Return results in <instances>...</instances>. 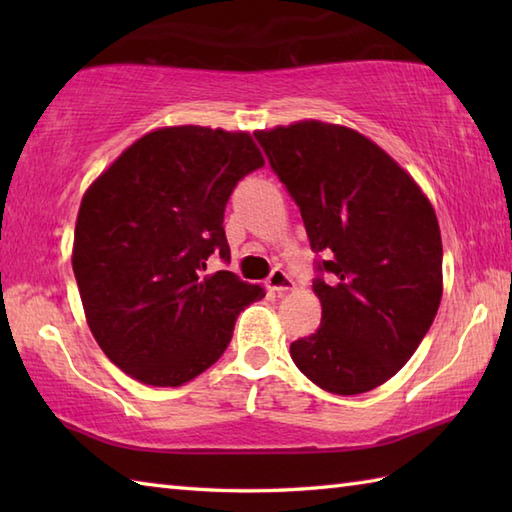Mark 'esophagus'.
Segmentation results:
<instances>
[{
  "mask_svg": "<svg viewBox=\"0 0 512 512\" xmlns=\"http://www.w3.org/2000/svg\"><path fill=\"white\" fill-rule=\"evenodd\" d=\"M266 288L277 292V295H281V292L295 288V281H292L281 268H275L273 273H270L268 279H266Z\"/></svg>",
  "mask_w": 512,
  "mask_h": 512,
  "instance_id": "obj_1",
  "label": "esophagus"
}]
</instances>
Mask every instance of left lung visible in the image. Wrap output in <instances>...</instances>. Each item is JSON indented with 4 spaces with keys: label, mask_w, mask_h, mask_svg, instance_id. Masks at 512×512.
<instances>
[{
    "label": "left lung",
    "mask_w": 512,
    "mask_h": 512,
    "mask_svg": "<svg viewBox=\"0 0 512 512\" xmlns=\"http://www.w3.org/2000/svg\"><path fill=\"white\" fill-rule=\"evenodd\" d=\"M317 253L319 330L290 345L314 385L354 396L418 350L442 297V239L427 195L354 129L303 121L257 132Z\"/></svg>",
    "instance_id": "1"
}]
</instances>
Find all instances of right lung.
<instances>
[{
  "label": "right lung",
  "instance_id": "obj_1",
  "mask_svg": "<svg viewBox=\"0 0 512 512\" xmlns=\"http://www.w3.org/2000/svg\"><path fill=\"white\" fill-rule=\"evenodd\" d=\"M264 167L253 138L209 127L143 136L83 195L72 270L96 343L145 385L178 387L209 369L235 321L266 292L231 270L224 211Z\"/></svg>",
  "mask_w": 512,
  "mask_h": 512
}]
</instances>
